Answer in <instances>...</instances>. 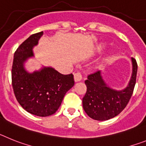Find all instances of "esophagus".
Listing matches in <instances>:
<instances>
[{"instance_id":"1","label":"esophagus","mask_w":146,"mask_h":146,"mask_svg":"<svg viewBox=\"0 0 146 146\" xmlns=\"http://www.w3.org/2000/svg\"><path fill=\"white\" fill-rule=\"evenodd\" d=\"M82 79V76L80 73H76L74 74V80L75 82H80L81 80Z\"/></svg>"}]
</instances>
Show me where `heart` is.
Returning a JSON list of instances; mask_svg holds the SVG:
<instances>
[{
	"mask_svg": "<svg viewBox=\"0 0 146 146\" xmlns=\"http://www.w3.org/2000/svg\"><path fill=\"white\" fill-rule=\"evenodd\" d=\"M106 44H104V43H100V44L97 45L96 49L98 52H100V51H101L102 50H104V49L106 48Z\"/></svg>",
	"mask_w": 146,
	"mask_h": 146,
	"instance_id": "obj_1",
	"label": "heart"
}]
</instances>
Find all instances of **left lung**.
<instances>
[{"label":"left lung","mask_w":146,"mask_h":146,"mask_svg":"<svg viewBox=\"0 0 146 146\" xmlns=\"http://www.w3.org/2000/svg\"><path fill=\"white\" fill-rule=\"evenodd\" d=\"M132 73L127 86L121 90L111 88L104 79L101 70L87 76L84 82L87 92L82 99L84 110L89 117L96 120H106L121 112L132 96L136 83L137 64L131 58Z\"/></svg>","instance_id":"1"}]
</instances>
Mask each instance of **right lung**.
Segmentation results:
<instances>
[{"instance_id":"obj_1","label":"right lung","mask_w":146,"mask_h":146,"mask_svg":"<svg viewBox=\"0 0 146 146\" xmlns=\"http://www.w3.org/2000/svg\"><path fill=\"white\" fill-rule=\"evenodd\" d=\"M43 31L32 35L14 54L12 81L16 99L32 115L47 117L57 111L66 92L74 85L73 75H62L52 67L42 66L29 72L25 64L35 57L33 48L38 45Z\"/></svg>"}]
</instances>
